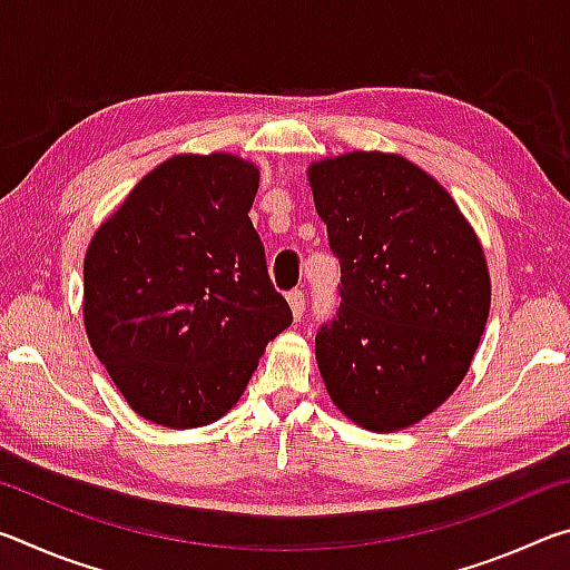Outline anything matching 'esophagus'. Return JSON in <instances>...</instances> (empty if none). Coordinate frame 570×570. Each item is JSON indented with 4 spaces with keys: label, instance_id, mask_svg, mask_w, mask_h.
Here are the masks:
<instances>
[{
    "label": "esophagus",
    "instance_id": "34e87169",
    "mask_svg": "<svg viewBox=\"0 0 570 570\" xmlns=\"http://www.w3.org/2000/svg\"><path fill=\"white\" fill-rule=\"evenodd\" d=\"M286 302H288V308H292L294 320H296V322H302V316H304V308H306V298H304V292H292V294L286 296Z\"/></svg>",
    "mask_w": 570,
    "mask_h": 570
}]
</instances>
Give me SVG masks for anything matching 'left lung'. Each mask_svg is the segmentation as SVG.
Wrapping results in <instances>:
<instances>
[{
    "label": "left lung",
    "instance_id": "obj_1",
    "mask_svg": "<svg viewBox=\"0 0 570 570\" xmlns=\"http://www.w3.org/2000/svg\"><path fill=\"white\" fill-rule=\"evenodd\" d=\"M306 176L342 266L340 312L316 334L324 387L364 430L417 424L458 390L485 332L490 274L475 230L397 153H344Z\"/></svg>",
    "mask_w": 570,
    "mask_h": 570
}]
</instances>
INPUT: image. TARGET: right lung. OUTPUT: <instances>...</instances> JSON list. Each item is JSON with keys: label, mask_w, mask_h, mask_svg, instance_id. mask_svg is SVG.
I'll return each mask as SVG.
<instances>
[{"label": "right lung", "mask_w": 570, "mask_h": 570, "mask_svg": "<svg viewBox=\"0 0 570 570\" xmlns=\"http://www.w3.org/2000/svg\"><path fill=\"white\" fill-rule=\"evenodd\" d=\"M256 190L250 160L183 153L95 230L82 266L85 332L142 420L170 430L220 420L292 324L248 218Z\"/></svg>", "instance_id": "right-lung-1"}]
</instances>
